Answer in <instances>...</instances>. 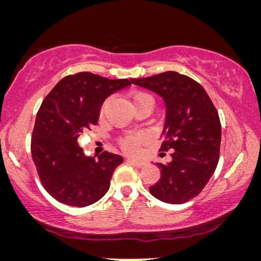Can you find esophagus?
I'll use <instances>...</instances> for the list:
<instances>
[{
    "label": "esophagus",
    "instance_id": "1",
    "mask_svg": "<svg viewBox=\"0 0 261 261\" xmlns=\"http://www.w3.org/2000/svg\"><path fill=\"white\" fill-rule=\"evenodd\" d=\"M128 160H129V163L133 164V165H134L135 167H139V169H140V167H144V166L146 165V163L144 162V160L133 159V158H130V159H128Z\"/></svg>",
    "mask_w": 261,
    "mask_h": 261
}]
</instances>
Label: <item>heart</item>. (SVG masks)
I'll use <instances>...</instances> for the list:
<instances>
[{"label": "heart", "mask_w": 261, "mask_h": 261, "mask_svg": "<svg viewBox=\"0 0 261 261\" xmlns=\"http://www.w3.org/2000/svg\"><path fill=\"white\" fill-rule=\"evenodd\" d=\"M142 97H149V96L146 95V94H142V92H139V94L134 95L133 102L137 101V99H139V98H142ZM105 107H106V103L102 106L101 112H99L101 115H103V112H105ZM142 141H144V137H142V135H139V134L129 135V137H126L124 139H122V140H121V146H122L123 149H126L127 152L133 153V152L138 151L139 145H140Z\"/></svg>", "instance_id": "1"}]
</instances>
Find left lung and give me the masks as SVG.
Returning a JSON list of instances; mask_svg holds the SVG:
<instances>
[{
    "label": "left lung",
    "mask_w": 261,
    "mask_h": 261,
    "mask_svg": "<svg viewBox=\"0 0 261 261\" xmlns=\"http://www.w3.org/2000/svg\"><path fill=\"white\" fill-rule=\"evenodd\" d=\"M130 82L162 97L165 140L160 151H173L170 163H155L160 178L149 192L170 204L190 201L203 190L219 163V113L201 84L174 71Z\"/></svg>",
    "instance_id": "obj_1"
}]
</instances>
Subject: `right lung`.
<instances>
[{
  "instance_id": "1",
  "label": "right lung",
  "mask_w": 261,
  "mask_h": 261,
  "mask_svg": "<svg viewBox=\"0 0 261 261\" xmlns=\"http://www.w3.org/2000/svg\"><path fill=\"white\" fill-rule=\"evenodd\" d=\"M130 84L126 78L80 72L63 78L42 101L32 134V158L46 191L58 202L83 208L109 190L123 158L109 152L85 156L77 138L97 123L106 98Z\"/></svg>"
}]
</instances>
